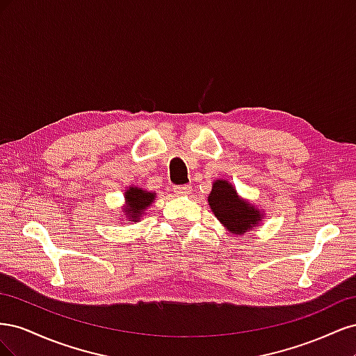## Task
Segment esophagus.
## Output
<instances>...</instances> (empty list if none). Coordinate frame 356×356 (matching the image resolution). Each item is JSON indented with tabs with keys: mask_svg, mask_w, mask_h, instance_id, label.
<instances>
[{
	"mask_svg": "<svg viewBox=\"0 0 356 356\" xmlns=\"http://www.w3.org/2000/svg\"><path fill=\"white\" fill-rule=\"evenodd\" d=\"M191 193L190 186H181V187H174V195L175 196H187Z\"/></svg>",
	"mask_w": 356,
	"mask_h": 356,
	"instance_id": "obj_1",
	"label": "esophagus"
}]
</instances>
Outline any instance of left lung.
Segmentation results:
<instances>
[{
	"label": "left lung",
	"mask_w": 356,
	"mask_h": 356,
	"mask_svg": "<svg viewBox=\"0 0 356 356\" xmlns=\"http://www.w3.org/2000/svg\"><path fill=\"white\" fill-rule=\"evenodd\" d=\"M208 203L224 229L236 236L252 232L255 225H260L263 221L264 211L241 197L238 190L227 179H215L212 182Z\"/></svg>",
	"instance_id": "1"
}]
</instances>
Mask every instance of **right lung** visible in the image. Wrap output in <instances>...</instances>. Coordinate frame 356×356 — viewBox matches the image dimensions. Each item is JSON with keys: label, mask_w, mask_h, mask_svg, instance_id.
Listing matches in <instances>:
<instances>
[{"label": "right lung", "mask_w": 356, "mask_h": 356, "mask_svg": "<svg viewBox=\"0 0 356 356\" xmlns=\"http://www.w3.org/2000/svg\"><path fill=\"white\" fill-rule=\"evenodd\" d=\"M156 193L148 191L138 186H131L124 191V204H123V215H126V220L131 222L141 221L144 212L152 207L156 200ZM120 217V213H118Z\"/></svg>", "instance_id": "right-lung-1"}]
</instances>
